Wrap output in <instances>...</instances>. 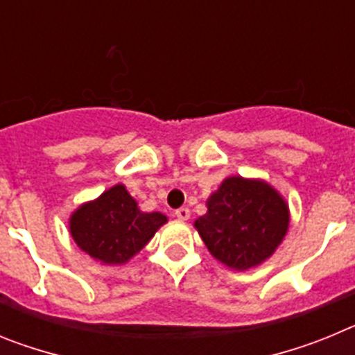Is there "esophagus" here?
Masks as SVG:
<instances>
[{
    "label": "esophagus",
    "instance_id": "esophagus-1",
    "mask_svg": "<svg viewBox=\"0 0 355 355\" xmlns=\"http://www.w3.org/2000/svg\"><path fill=\"white\" fill-rule=\"evenodd\" d=\"M175 218H180V220H188L190 218V209L188 208H180V209H175Z\"/></svg>",
    "mask_w": 355,
    "mask_h": 355
}]
</instances>
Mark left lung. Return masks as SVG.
<instances>
[{
    "label": "left lung",
    "instance_id": "left-lung-1",
    "mask_svg": "<svg viewBox=\"0 0 355 355\" xmlns=\"http://www.w3.org/2000/svg\"><path fill=\"white\" fill-rule=\"evenodd\" d=\"M193 225L209 254L231 270H249L270 258L290 227V208L263 180L231 175L206 200Z\"/></svg>",
    "mask_w": 355,
    "mask_h": 355
}]
</instances>
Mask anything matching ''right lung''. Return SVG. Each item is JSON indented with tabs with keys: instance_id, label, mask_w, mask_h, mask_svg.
<instances>
[{
	"instance_id": "obj_1",
	"label": "right lung",
	"mask_w": 355,
	"mask_h": 355,
	"mask_svg": "<svg viewBox=\"0 0 355 355\" xmlns=\"http://www.w3.org/2000/svg\"><path fill=\"white\" fill-rule=\"evenodd\" d=\"M163 224H167V215L142 211L126 187L119 183L97 199L78 206L69 218V233L96 261L124 265L149 243Z\"/></svg>"
}]
</instances>
